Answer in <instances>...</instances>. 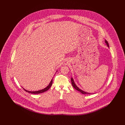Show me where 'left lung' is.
Listing matches in <instances>:
<instances>
[{"instance_id": "1", "label": "left lung", "mask_w": 125, "mask_h": 125, "mask_svg": "<svg viewBox=\"0 0 125 125\" xmlns=\"http://www.w3.org/2000/svg\"><path fill=\"white\" fill-rule=\"evenodd\" d=\"M105 43H106L107 46L109 47V43H108V42H107L106 40H105ZM71 80L72 84L73 87L75 89H76L77 90L80 91V92H81L82 94H91V93H88V92H85V91H84L83 90H82V89H80L77 86L75 85V84L74 81H73V78H71Z\"/></svg>"}]
</instances>
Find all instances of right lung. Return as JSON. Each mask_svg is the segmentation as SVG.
I'll return each instance as SVG.
<instances>
[{
    "mask_svg": "<svg viewBox=\"0 0 125 125\" xmlns=\"http://www.w3.org/2000/svg\"><path fill=\"white\" fill-rule=\"evenodd\" d=\"M52 82H53V79H52L50 83H49V84L48 85L47 87H46L45 88L43 89H42V90H38V91H28V90H27L26 89H24V90L28 93H31V94H40V93H43L44 92H45L46 91L48 90V89H49L50 88V87L52 86Z\"/></svg>",
    "mask_w": 125,
    "mask_h": 125,
    "instance_id": "add662e5",
    "label": "right lung"
}]
</instances>
